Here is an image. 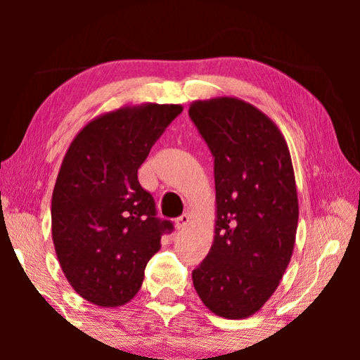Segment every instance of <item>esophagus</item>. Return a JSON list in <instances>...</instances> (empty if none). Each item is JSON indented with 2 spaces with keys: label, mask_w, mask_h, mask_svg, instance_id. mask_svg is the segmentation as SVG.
I'll list each match as a JSON object with an SVG mask.
<instances>
[{
  "label": "esophagus",
  "mask_w": 360,
  "mask_h": 360,
  "mask_svg": "<svg viewBox=\"0 0 360 360\" xmlns=\"http://www.w3.org/2000/svg\"><path fill=\"white\" fill-rule=\"evenodd\" d=\"M188 222H191V216L188 214H182V216H179L178 219H176V227H178L179 230H184L187 225H188Z\"/></svg>",
  "instance_id": "obj_1"
}]
</instances>
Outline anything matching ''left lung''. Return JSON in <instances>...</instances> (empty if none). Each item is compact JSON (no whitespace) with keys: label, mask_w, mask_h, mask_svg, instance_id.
<instances>
[{"label":"left lung","mask_w":360,"mask_h":360,"mask_svg":"<svg viewBox=\"0 0 360 360\" xmlns=\"http://www.w3.org/2000/svg\"><path fill=\"white\" fill-rule=\"evenodd\" d=\"M188 115L214 157L216 225L206 259L192 271L206 308L227 319L262 309L295 246L298 197L281 130L235 96L197 100Z\"/></svg>","instance_id":"8db88e82"}]
</instances>
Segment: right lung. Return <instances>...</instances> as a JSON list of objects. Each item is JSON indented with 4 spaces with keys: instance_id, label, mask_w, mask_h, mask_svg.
Here are the masks:
<instances>
[{
    "instance_id": "right-lung-1",
    "label": "right lung",
    "mask_w": 360,
    "mask_h": 360,
    "mask_svg": "<svg viewBox=\"0 0 360 360\" xmlns=\"http://www.w3.org/2000/svg\"><path fill=\"white\" fill-rule=\"evenodd\" d=\"M181 105L122 106L90 120L63 157L52 193V240L84 300L115 308L141 289L144 270L173 224L155 217L138 168Z\"/></svg>"
}]
</instances>
